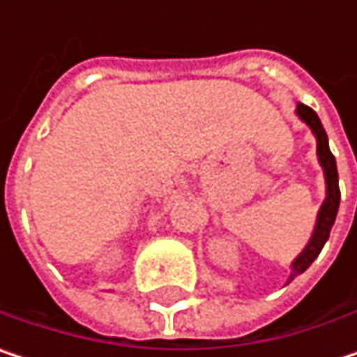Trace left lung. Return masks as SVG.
<instances>
[{"label":"left lung","instance_id":"8db88e82","mask_svg":"<svg viewBox=\"0 0 357 357\" xmlns=\"http://www.w3.org/2000/svg\"><path fill=\"white\" fill-rule=\"evenodd\" d=\"M298 115L302 121H306L310 126V130L314 132L317 136V153H319V161H321L322 169H324V179H326V198L322 202L321 213H319V221H317V229H314V236L310 240V244L306 246V250L294 260V273H291V279L300 273H304L312 262L314 258L321 254L324 242L328 240V234H331V227L335 223V217H337V211H339V198H341V192H339V176H337V163H335V157L328 149V140H326V132L322 128L319 115L308 107V105H298Z\"/></svg>","mask_w":357,"mask_h":357}]
</instances>
